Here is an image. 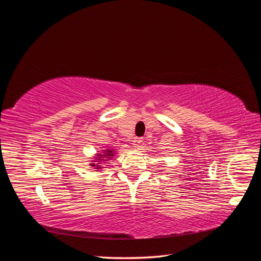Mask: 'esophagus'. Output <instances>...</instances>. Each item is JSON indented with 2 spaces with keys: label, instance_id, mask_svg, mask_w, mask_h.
Returning <instances> with one entry per match:
<instances>
[{
  "label": "esophagus",
  "instance_id": "1",
  "mask_svg": "<svg viewBox=\"0 0 261 261\" xmlns=\"http://www.w3.org/2000/svg\"><path fill=\"white\" fill-rule=\"evenodd\" d=\"M140 143H141V138H139V137H134L133 138V145L135 147H137Z\"/></svg>",
  "mask_w": 261,
  "mask_h": 261
}]
</instances>
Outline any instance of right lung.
Listing matches in <instances>:
<instances>
[{
    "instance_id": "add662e5",
    "label": "right lung",
    "mask_w": 261,
    "mask_h": 261,
    "mask_svg": "<svg viewBox=\"0 0 261 261\" xmlns=\"http://www.w3.org/2000/svg\"><path fill=\"white\" fill-rule=\"evenodd\" d=\"M97 155L98 156L94 158V160H97V161H93V163H91L90 165L96 170H100V169H102V167H100L99 165L101 163H98V162H101L102 160H111L112 158L115 155V150L114 149H107V150H105V152L98 153ZM96 162H97V165L95 164Z\"/></svg>"
}]
</instances>
